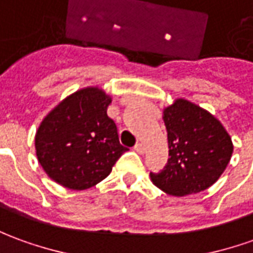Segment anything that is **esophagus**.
<instances>
[{
  "instance_id": "34e87169",
  "label": "esophagus",
  "mask_w": 253,
  "mask_h": 253,
  "mask_svg": "<svg viewBox=\"0 0 253 253\" xmlns=\"http://www.w3.org/2000/svg\"><path fill=\"white\" fill-rule=\"evenodd\" d=\"M134 151H135L137 154H144V152H145V148H144V145H142L141 142H137V144L134 145Z\"/></svg>"
}]
</instances>
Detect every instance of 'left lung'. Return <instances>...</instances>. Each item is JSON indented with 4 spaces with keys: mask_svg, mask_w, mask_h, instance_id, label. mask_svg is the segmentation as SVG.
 Listing matches in <instances>:
<instances>
[{
    "mask_svg": "<svg viewBox=\"0 0 253 253\" xmlns=\"http://www.w3.org/2000/svg\"><path fill=\"white\" fill-rule=\"evenodd\" d=\"M169 159L152 183L169 195L184 197L209 188L226 170L233 142L213 115L187 99H176L163 111Z\"/></svg>",
    "mask_w": 253,
    "mask_h": 253,
    "instance_id": "1",
    "label": "left lung"
}]
</instances>
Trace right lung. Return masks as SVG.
Returning <instances> with one entry per match:
<instances>
[{"mask_svg": "<svg viewBox=\"0 0 253 253\" xmlns=\"http://www.w3.org/2000/svg\"><path fill=\"white\" fill-rule=\"evenodd\" d=\"M111 97L98 87L76 91L55 106L36 134V154L55 183L85 190L102 181L127 151L108 116Z\"/></svg>", "mask_w": 253, "mask_h": 253, "instance_id": "right-lung-1", "label": "right lung"}]
</instances>
